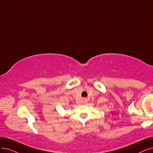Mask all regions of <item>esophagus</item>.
Here are the masks:
<instances>
[{"instance_id":"34e87169","label":"esophagus","mask_w":153,"mask_h":153,"mask_svg":"<svg viewBox=\"0 0 153 153\" xmlns=\"http://www.w3.org/2000/svg\"><path fill=\"white\" fill-rule=\"evenodd\" d=\"M82 102H83V103H84V104L88 102V100H87L86 98H84L83 100H82Z\"/></svg>"}]
</instances>
